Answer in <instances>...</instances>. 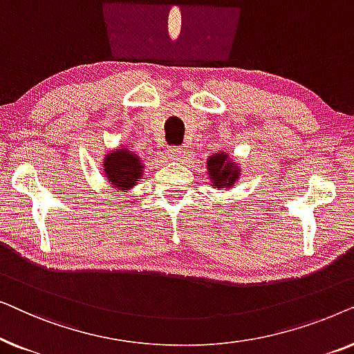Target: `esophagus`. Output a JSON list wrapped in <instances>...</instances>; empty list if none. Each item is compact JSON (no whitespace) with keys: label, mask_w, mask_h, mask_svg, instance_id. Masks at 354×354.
Returning <instances> with one entry per match:
<instances>
[{"label":"esophagus","mask_w":354,"mask_h":354,"mask_svg":"<svg viewBox=\"0 0 354 354\" xmlns=\"http://www.w3.org/2000/svg\"><path fill=\"white\" fill-rule=\"evenodd\" d=\"M183 153L185 151H183L180 147H169L167 148V154L171 159H180L183 156Z\"/></svg>","instance_id":"obj_1"}]
</instances>
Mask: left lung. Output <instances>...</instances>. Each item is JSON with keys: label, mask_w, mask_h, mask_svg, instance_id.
Listing matches in <instances>:
<instances>
[{"label": "left lung", "mask_w": 354, "mask_h": 354, "mask_svg": "<svg viewBox=\"0 0 354 354\" xmlns=\"http://www.w3.org/2000/svg\"><path fill=\"white\" fill-rule=\"evenodd\" d=\"M239 171L240 169L234 162L227 161V154L224 153L212 154L207 159V172H209V178H212L216 188L234 185L236 178H239Z\"/></svg>", "instance_id": "left-lung-1"}]
</instances>
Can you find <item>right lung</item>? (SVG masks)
Segmentation results:
<instances>
[{
  "label": "right lung",
  "mask_w": 354,
  "mask_h": 354,
  "mask_svg": "<svg viewBox=\"0 0 354 354\" xmlns=\"http://www.w3.org/2000/svg\"><path fill=\"white\" fill-rule=\"evenodd\" d=\"M103 166L108 182L120 190L133 187L137 183V178L142 177V159L137 154L129 153L125 148L111 153Z\"/></svg>",
  "instance_id": "1"
}]
</instances>
